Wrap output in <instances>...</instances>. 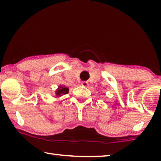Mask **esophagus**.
Instances as JSON below:
<instances>
[{
    "label": "esophagus",
    "mask_w": 161,
    "mask_h": 161,
    "mask_svg": "<svg viewBox=\"0 0 161 161\" xmlns=\"http://www.w3.org/2000/svg\"><path fill=\"white\" fill-rule=\"evenodd\" d=\"M81 85H82L83 86H86L87 85H88V82L86 81H81Z\"/></svg>",
    "instance_id": "1"
}]
</instances>
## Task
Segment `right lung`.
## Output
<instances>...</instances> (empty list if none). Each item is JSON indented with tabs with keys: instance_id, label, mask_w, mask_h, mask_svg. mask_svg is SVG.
Segmentation results:
<instances>
[{
	"instance_id": "obj_1",
	"label": "right lung",
	"mask_w": 161,
	"mask_h": 161,
	"mask_svg": "<svg viewBox=\"0 0 161 161\" xmlns=\"http://www.w3.org/2000/svg\"><path fill=\"white\" fill-rule=\"evenodd\" d=\"M67 93H69V89H68L67 87L65 86L59 85L58 86V88L55 91L56 97H60Z\"/></svg>"
}]
</instances>
